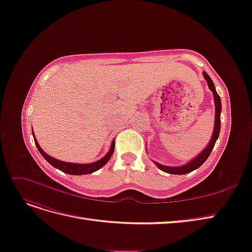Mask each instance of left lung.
Here are the masks:
<instances>
[{
    "label": "left lung",
    "mask_w": 252,
    "mask_h": 252,
    "mask_svg": "<svg viewBox=\"0 0 252 252\" xmlns=\"http://www.w3.org/2000/svg\"><path fill=\"white\" fill-rule=\"evenodd\" d=\"M204 79L207 82V85H209V89L213 92V96H214V102H215V126L213 130V134L209 144L206 145L205 148L199 153L196 158L193 159H190L189 162H187L184 166H177V167H170V166H164V164H161L158 161H153L158 168L163 172L169 173V174H175V175H184L187 174V173L192 172L196 169H198L201 164L209 158V156L214 149V146L216 144V141L218 140L219 133H220V128H221V111H222V104H221V99L220 96L217 93L215 85L213 80L211 79V77L207 75L205 72H202Z\"/></svg>",
    "instance_id": "left-lung-1"
}]
</instances>
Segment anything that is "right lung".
Wrapping results in <instances>:
<instances>
[{
  "instance_id": "1",
  "label": "right lung",
  "mask_w": 252,
  "mask_h": 252,
  "mask_svg": "<svg viewBox=\"0 0 252 252\" xmlns=\"http://www.w3.org/2000/svg\"><path fill=\"white\" fill-rule=\"evenodd\" d=\"M32 134H33V137H34V142H35V145L37 147L38 151L42 155V158H45L50 164H52V166H53L54 168L66 173V174H71V175H85V174H91V173H93V172L98 171L110 159L112 153H114V151H115V140H114L111 142V145H110V148H109L108 152L105 155H104L101 159H99L97 161L90 162V163H76V162L63 161V160H59V159L52 158L51 155L47 154L45 151H43L40 148V146L38 145L33 131H32Z\"/></svg>"
}]
</instances>
